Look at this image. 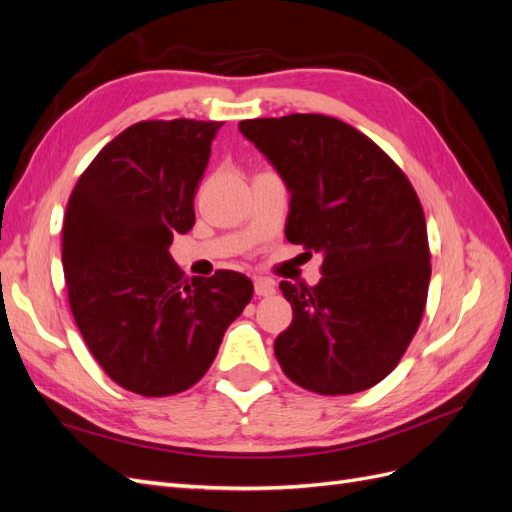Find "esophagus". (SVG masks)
Masks as SVG:
<instances>
[{"instance_id": "esophagus-1", "label": "esophagus", "mask_w": 512, "mask_h": 512, "mask_svg": "<svg viewBox=\"0 0 512 512\" xmlns=\"http://www.w3.org/2000/svg\"><path fill=\"white\" fill-rule=\"evenodd\" d=\"M254 292L258 294V297H271V294H275V284L271 280H267V277H256Z\"/></svg>"}]
</instances>
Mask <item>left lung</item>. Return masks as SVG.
Segmentation results:
<instances>
[{
  "mask_svg": "<svg viewBox=\"0 0 512 512\" xmlns=\"http://www.w3.org/2000/svg\"><path fill=\"white\" fill-rule=\"evenodd\" d=\"M239 130L286 181V239L322 254L316 286L280 284L292 322L275 339L277 361L320 395L371 389L397 367L425 312L421 200L371 138L335 117L245 119Z\"/></svg>",
  "mask_w": 512,
  "mask_h": 512,
  "instance_id": "obj_1",
  "label": "left lung"
}]
</instances>
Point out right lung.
<instances>
[{
    "mask_svg": "<svg viewBox=\"0 0 512 512\" xmlns=\"http://www.w3.org/2000/svg\"><path fill=\"white\" fill-rule=\"evenodd\" d=\"M224 121L151 119L115 136L68 198L61 262L76 327L121 389L168 397L207 374L230 322L252 301L237 271L185 277L173 237L194 222V196Z\"/></svg>",
    "mask_w": 512,
    "mask_h": 512,
    "instance_id": "right-lung-1",
    "label": "right lung"
}]
</instances>
